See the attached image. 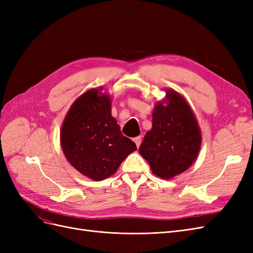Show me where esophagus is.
Listing matches in <instances>:
<instances>
[{
  "label": "esophagus",
  "instance_id": "obj_1",
  "mask_svg": "<svg viewBox=\"0 0 253 253\" xmlns=\"http://www.w3.org/2000/svg\"><path fill=\"white\" fill-rule=\"evenodd\" d=\"M134 142L136 143V147L139 148L140 147V143H141V136H137L134 138Z\"/></svg>",
  "mask_w": 253,
  "mask_h": 253
}]
</instances>
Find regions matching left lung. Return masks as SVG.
Here are the masks:
<instances>
[{
    "label": "left lung",
    "mask_w": 253,
    "mask_h": 253,
    "mask_svg": "<svg viewBox=\"0 0 253 253\" xmlns=\"http://www.w3.org/2000/svg\"><path fill=\"white\" fill-rule=\"evenodd\" d=\"M152 121L139 153L156 176L173 178L196 159L202 144L200 126L186 99L174 89H167L166 98L156 103Z\"/></svg>",
    "instance_id": "obj_1"
}]
</instances>
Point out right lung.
<instances>
[{"mask_svg":"<svg viewBox=\"0 0 253 253\" xmlns=\"http://www.w3.org/2000/svg\"><path fill=\"white\" fill-rule=\"evenodd\" d=\"M101 88L82 94L71 106L61 127V147L81 174L103 180L117 171L136 144L124 136L111 114V98Z\"/></svg>","mask_w":253,"mask_h":253,"instance_id":"right-lung-1","label":"right lung"}]
</instances>
